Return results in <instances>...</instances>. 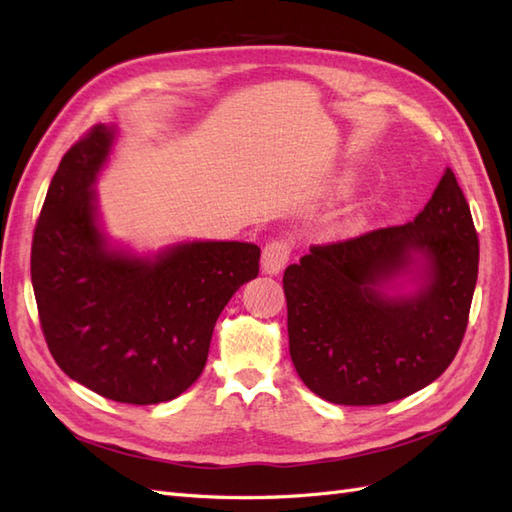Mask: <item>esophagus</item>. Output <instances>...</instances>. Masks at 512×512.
Masks as SVG:
<instances>
[{
  "mask_svg": "<svg viewBox=\"0 0 512 512\" xmlns=\"http://www.w3.org/2000/svg\"><path fill=\"white\" fill-rule=\"evenodd\" d=\"M290 259V244L285 240H275L266 244L261 253V272L264 275H279Z\"/></svg>",
  "mask_w": 512,
  "mask_h": 512,
  "instance_id": "esophagus-1",
  "label": "esophagus"
}]
</instances>
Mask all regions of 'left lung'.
<instances>
[{"mask_svg": "<svg viewBox=\"0 0 512 512\" xmlns=\"http://www.w3.org/2000/svg\"><path fill=\"white\" fill-rule=\"evenodd\" d=\"M478 259L449 168L412 222L312 246L283 275L303 384L340 406H379L430 386L465 336Z\"/></svg>", "mask_w": 512, "mask_h": 512, "instance_id": "1", "label": "left lung"}]
</instances>
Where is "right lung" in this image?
<instances>
[{"instance_id": "right-lung-1", "label": "right lung", "mask_w": 512, "mask_h": 512, "mask_svg": "<svg viewBox=\"0 0 512 512\" xmlns=\"http://www.w3.org/2000/svg\"><path fill=\"white\" fill-rule=\"evenodd\" d=\"M120 128L98 124L52 178L32 240V288L56 364L98 395L152 406L205 368L224 305L257 277L259 246L185 240L137 253L104 229L95 183Z\"/></svg>"}]
</instances>
